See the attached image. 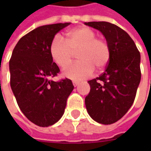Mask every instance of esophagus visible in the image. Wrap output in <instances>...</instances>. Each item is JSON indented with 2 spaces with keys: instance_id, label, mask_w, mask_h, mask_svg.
Wrapping results in <instances>:
<instances>
[{
  "instance_id": "1",
  "label": "esophagus",
  "mask_w": 151,
  "mask_h": 151,
  "mask_svg": "<svg viewBox=\"0 0 151 151\" xmlns=\"http://www.w3.org/2000/svg\"><path fill=\"white\" fill-rule=\"evenodd\" d=\"M73 86H77L79 84V82H77V81H73Z\"/></svg>"
}]
</instances>
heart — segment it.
Wrapping results in <instances>:
<instances>
[{"instance_id":"b5f03b06","label":"heart","mask_w":151,"mask_h":151,"mask_svg":"<svg viewBox=\"0 0 151 151\" xmlns=\"http://www.w3.org/2000/svg\"><path fill=\"white\" fill-rule=\"evenodd\" d=\"M50 55L60 68L65 67L72 60L73 53L78 52L79 60L67 66L63 74L72 80H82L91 75L95 67L104 69L111 57V48L102 38H96L93 30L86 27L72 29L67 32L66 40L56 35L50 44Z\"/></svg>"}]
</instances>
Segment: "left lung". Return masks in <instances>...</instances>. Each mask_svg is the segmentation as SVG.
<instances>
[{
  "label": "left lung",
  "instance_id": "1",
  "mask_svg": "<svg viewBox=\"0 0 151 151\" xmlns=\"http://www.w3.org/2000/svg\"><path fill=\"white\" fill-rule=\"evenodd\" d=\"M85 25L104 35L111 48L105 71L88 81L91 86L85 104L96 122L111 124L121 119L133 105L141 81V56L126 31L108 22H89Z\"/></svg>",
  "mask_w": 151,
  "mask_h": 151
}]
</instances>
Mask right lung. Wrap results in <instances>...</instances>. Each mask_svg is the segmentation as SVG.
Masks as SVG:
<instances>
[{
    "mask_svg": "<svg viewBox=\"0 0 151 151\" xmlns=\"http://www.w3.org/2000/svg\"><path fill=\"white\" fill-rule=\"evenodd\" d=\"M69 24L45 25L30 31L19 40L9 60L10 86L18 107L38 126L52 125L61 118L74 88L70 79H50L60 72L50 55V44Z\"/></svg>",
    "mask_w": 151,
    "mask_h": 151,
    "instance_id": "obj_1",
    "label": "right lung"
}]
</instances>
